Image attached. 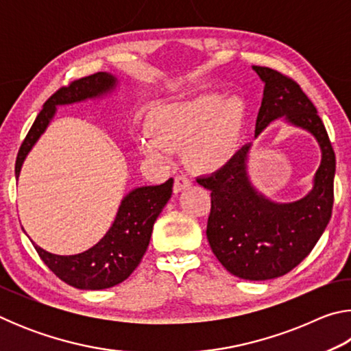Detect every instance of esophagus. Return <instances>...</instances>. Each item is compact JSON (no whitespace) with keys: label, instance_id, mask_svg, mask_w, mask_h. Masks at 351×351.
Masks as SVG:
<instances>
[{"label":"esophagus","instance_id":"1","mask_svg":"<svg viewBox=\"0 0 351 351\" xmlns=\"http://www.w3.org/2000/svg\"><path fill=\"white\" fill-rule=\"evenodd\" d=\"M189 186H192V181H190V178H187L186 175H178V176L175 178L173 192H175V193H180V192H182L184 189H187Z\"/></svg>","mask_w":351,"mask_h":351}]
</instances>
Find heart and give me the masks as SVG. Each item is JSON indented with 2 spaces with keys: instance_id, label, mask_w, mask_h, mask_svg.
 Here are the masks:
<instances>
[{
  "instance_id": "heart-1",
  "label": "heart",
  "mask_w": 351,
  "mask_h": 351,
  "mask_svg": "<svg viewBox=\"0 0 351 351\" xmlns=\"http://www.w3.org/2000/svg\"><path fill=\"white\" fill-rule=\"evenodd\" d=\"M243 122L245 104L240 97L201 94L154 111V133H142L139 148L145 156L162 161L170 148L186 147V158L192 167L213 171L229 164L239 153Z\"/></svg>"
}]
</instances>
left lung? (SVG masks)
I'll return each mask as SVG.
<instances>
[{
	"instance_id": "obj_1",
	"label": "left lung",
	"mask_w": 351,
	"mask_h": 351,
	"mask_svg": "<svg viewBox=\"0 0 351 351\" xmlns=\"http://www.w3.org/2000/svg\"><path fill=\"white\" fill-rule=\"evenodd\" d=\"M252 69L265 83L255 138L277 119L313 134L322 153L313 187L291 203L265 197L249 178L252 144L243 145L232 161L197 182L212 190L206 235L219 263L245 280H269L294 269L324 234L332 210L336 156L316 106L302 88L278 71Z\"/></svg>"
}]
</instances>
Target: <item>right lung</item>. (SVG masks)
<instances>
[{
    "label": "right lung",
    "instance_id": "add662e5",
    "mask_svg": "<svg viewBox=\"0 0 351 351\" xmlns=\"http://www.w3.org/2000/svg\"><path fill=\"white\" fill-rule=\"evenodd\" d=\"M119 80L110 73H97L83 77L63 86L46 100L43 110L35 119L26 139L20 147L15 162V178L19 180L23 162L41 134L49 127L57 106L73 105L110 96L116 91ZM173 180L159 186L136 187L128 192L119 206L114 221L102 240L85 252L75 255H57L45 251L32 241L35 251L45 265L64 283L79 289H105L127 280L138 268L150 243L153 224L162 212L173 192Z\"/></svg>",
    "mask_w": 351,
    "mask_h": 351
}]
</instances>
